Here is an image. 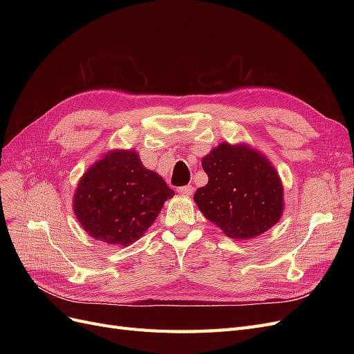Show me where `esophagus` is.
<instances>
[{"label": "esophagus", "instance_id": "34e87169", "mask_svg": "<svg viewBox=\"0 0 354 354\" xmlns=\"http://www.w3.org/2000/svg\"><path fill=\"white\" fill-rule=\"evenodd\" d=\"M177 192H178L180 195H183V196H190V195H194V187H192V186H183V187H178Z\"/></svg>", "mask_w": 354, "mask_h": 354}]
</instances>
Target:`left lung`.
Returning a JSON list of instances; mask_svg holds the SVG:
<instances>
[{
  "instance_id": "obj_1",
  "label": "left lung",
  "mask_w": 354,
  "mask_h": 354,
  "mask_svg": "<svg viewBox=\"0 0 354 354\" xmlns=\"http://www.w3.org/2000/svg\"><path fill=\"white\" fill-rule=\"evenodd\" d=\"M208 183L194 201L227 238L248 241L272 229L283 214V186L273 164L246 143H220L202 158Z\"/></svg>"
}]
</instances>
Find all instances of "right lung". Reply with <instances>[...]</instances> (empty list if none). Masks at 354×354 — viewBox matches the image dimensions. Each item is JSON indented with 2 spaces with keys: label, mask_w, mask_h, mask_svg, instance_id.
<instances>
[{
  "label": "right lung",
  "mask_w": 354,
  "mask_h": 354,
  "mask_svg": "<svg viewBox=\"0 0 354 354\" xmlns=\"http://www.w3.org/2000/svg\"><path fill=\"white\" fill-rule=\"evenodd\" d=\"M174 195L162 177L142 164L134 149H112L82 174L72 208L93 239L128 246L143 236Z\"/></svg>",
  "instance_id": "obj_1"
}]
</instances>
